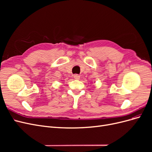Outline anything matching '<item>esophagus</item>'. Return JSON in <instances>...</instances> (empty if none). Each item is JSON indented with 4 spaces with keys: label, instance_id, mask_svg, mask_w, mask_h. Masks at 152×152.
I'll use <instances>...</instances> for the list:
<instances>
[{
    "label": "esophagus",
    "instance_id": "esophagus-1",
    "mask_svg": "<svg viewBox=\"0 0 152 152\" xmlns=\"http://www.w3.org/2000/svg\"><path fill=\"white\" fill-rule=\"evenodd\" d=\"M73 78H74L75 79L79 80L80 79V75H78V74H75V75H73Z\"/></svg>",
    "mask_w": 152,
    "mask_h": 152
}]
</instances>
